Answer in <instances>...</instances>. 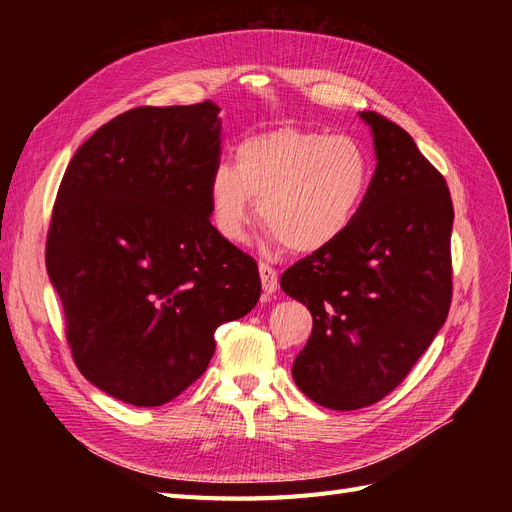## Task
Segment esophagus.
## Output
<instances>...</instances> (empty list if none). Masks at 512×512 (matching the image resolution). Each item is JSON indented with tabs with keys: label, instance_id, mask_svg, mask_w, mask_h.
I'll list each match as a JSON object with an SVG mask.
<instances>
[{
	"label": "esophagus",
	"instance_id": "34e87169",
	"mask_svg": "<svg viewBox=\"0 0 512 512\" xmlns=\"http://www.w3.org/2000/svg\"><path fill=\"white\" fill-rule=\"evenodd\" d=\"M258 271H260V280H262V288H265V292H275L277 286H280V282H277V269L271 267L269 262L260 260L258 262Z\"/></svg>",
	"mask_w": 512,
	"mask_h": 512
}]
</instances>
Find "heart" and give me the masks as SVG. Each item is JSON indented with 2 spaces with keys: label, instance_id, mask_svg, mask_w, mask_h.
I'll return each instance as SVG.
<instances>
[{
  "label": "heart",
  "instance_id": "1",
  "mask_svg": "<svg viewBox=\"0 0 512 512\" xmlns=\"http://www.w3.org/2000/svg\"><path fill=\"white\" fill-rule=\"evenodd\" d=\"M374 168L352 136L280 128L245 138L237 166L220 164L211 177L218 230L239 241L260 222L286 250L314 254L342 239L365 205Z\"/></svg>",
  "mask_w": 512,
  "mask_h": 512
}]
</instances>
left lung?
Instances as JSON below:
<instances>
[{"label":"left lung","instance_id":"1","mask_svg":"<svg viewBox=\"0 0 512 512\" xmlns=\"http://www.w3.org/2000/svg\"><path fill=\"white\" fill-rule=\"evenodd\" d=\"M361 117L378 164L359 218L280 280L314 318L292 378L331 410L367 408L397 389L453 299L455 211L442 173L397 123L374 111Z\"/></svg>","mask_w":512,"mask_h":512}]
</instances>
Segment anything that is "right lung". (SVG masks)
<instances>
[{
	"mask_svg": "<svg viewBox=\"0 0 512 512\" xmlns=\"http://www.w3.org/2000/svg\"><path fill=\"white\" fill-rule=\"evenodd\" d=\"M220 108L141 106L91 134L59 183L46 271L81 374L138 408L205 374L215 329L260 297L256 260L209 220Z\"/></svg>",
	"mask_w": 512,
	"mask_h": 512,
	"instance_id": "add662e5",
	"label": "right lung"
}]
</instances>
